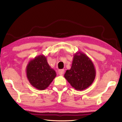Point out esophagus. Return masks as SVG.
Here are the masks:
<instances>
[{"instance_id": "esophagus-1", "label": "esophagus", "mask_w": 122, "mask_h": 122, "mask_svg": "<svg viewBox=\"0 0 122 122\" xmlns=\"http://www.w3.org/2000/svg\"><path fill=\"white\" fill-rule=\"evenodd\" d=\"M59 72V74L60 75V76H62V75H63L64 74V70L63 69H61V70H59L58 71Z\"/></svg>"}]
</instances>
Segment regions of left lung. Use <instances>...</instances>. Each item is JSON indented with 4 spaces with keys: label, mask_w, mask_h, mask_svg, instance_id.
<instances>
[{
    "label": "left lung",
    "mask_w": 122,
    "mask_h": 122,
    "mask_svg": "<svg viewBox=\"0 0 122 122\" xmlns=\"http://www.w3.org/2000/svg\"><path fill=\"white\" fill-rule=\"evenodd\" d=\"M95 76L96 70L92 60L81 51L74 54L71 68L67 70L64 76L71 86L78 91L89 87Z\"/></svg>",
    "instance_id": "left-lung-1"
}]
</instances>
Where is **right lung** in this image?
Here are the masks:
<instances>
[{
	"instance_id": "1",
	"label": "right lung",
	"mask_w": 122,
	"mask_h": 122,
	"mask_svg": "<svg viewBox=\"0 0 122 122\" xmlns=\"http://www.w3.org/2000/svg\"><path fill=\"white\" fill-rule=\"evenodd\" d=\"M25 71L30 83L39 90L47 88L56 76V71L49 65L46 56L43 54L31 60Z\"/></svg>"
}]
</instances>
